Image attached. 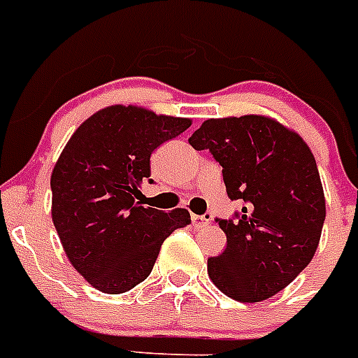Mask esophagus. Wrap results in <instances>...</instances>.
Returning <instances> with one entry per match:
<instances>
[{
  "label": "esophagus",
  "mask_w": 358,
  "mask_h": 358,
  "mask_svg": "<svg viewBox=\"0 0 358 358\" xmlns=\"http://www.w3.org/2000/svg\"><path fill=\"white\" fill-rule=\"evenodd\" d=\"M191 220H193L194 227H206V225L211 222V216L209 215H191Z\"/></svg>",
  "instance_id": "34e87169"
}]
</instances>
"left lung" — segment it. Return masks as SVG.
Instances as JSON below:
<instances>
[{
  "label": "left lung",
  "mask_w": 358,
  "mask_h": 358,
  "mask_svg": "<svg viewBox=\"0 0 358 358\" xmlns=\"http://www.w3.org/2000/svg\"><path fill=\"white\" fill-rule=\"evenodd\" d=\"M189 143L222 165L235 218H216L227 248L207 260V273L224 295L260 302L295 280L311 262L326 218L320 174L308 143L276 120L248 114L211 118Z\"/></svg>",
  "instance_id": "obj_1"
}]
</instances>
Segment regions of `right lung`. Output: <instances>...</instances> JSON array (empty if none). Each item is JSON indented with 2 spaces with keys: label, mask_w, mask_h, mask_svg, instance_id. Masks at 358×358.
<instances>
[{
  "label": "right lung",
  "mask_w": 358,
  "mask_h": 358,
  "mask_svg": "<svg viewBox=\"0 0 358 358\" xmlns=\"http://www.w3.org/2000/svg\"><path fill=\"white\" fill-rule=\"evenodd\" d=\"M134 105L98 110L76 129L50 176L52 222L65 255L92 287L118 295L152 271L164 240L191 224L185 209L164 213L138 202L151 180L156 147L189 129Z\"/></svg>",
  "instance_id": "obj_1"
}]
</instances>
